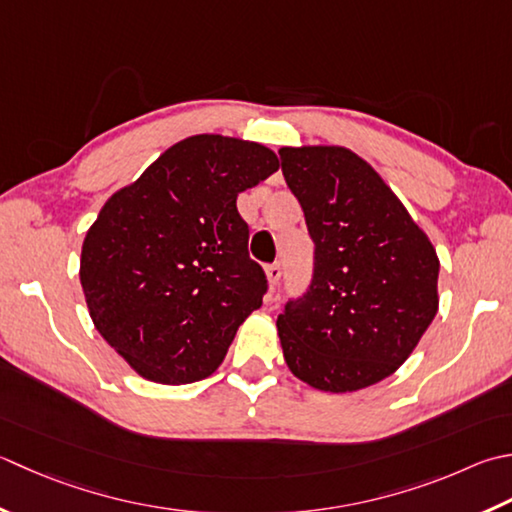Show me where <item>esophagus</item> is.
Masks as SVG:
<instances>
[{
	"mask_svg": "<svg viewBox=\"0 0 512 512\" xmlns=\"http://www.w3.org/2000/svg\"><path fill=\"white\" fill-rule=\"evenodd\" d=\"M266 279H268L270 286H277L279 279H282V264L266 266Z\"/></svg>",
	"mask_w": 512,
	"mask_h": 512,
	"instance_id": "34e87169",
	"label": "esophagus"
}]
</instances>
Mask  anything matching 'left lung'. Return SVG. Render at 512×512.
<instances>
[{
    "mask_svg": "<svg viewBox=\"0 0 512 512\" xmlns=\"http://www.w3.org/2000/svg\"><path fill=\"white\" fill-rule=\"evenodd\" d=\"M315 242L308 293L277 317L284 359L324 393L382 382L413 353L439 308V257L366 159L344 146L279 148Z\"/></svg>",
    "mask_w": 512,
    "mask_h": 512,
    "instance_id": "1",
    "label": "left lung"
}]
</instances>
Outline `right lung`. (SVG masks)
Masks as SVG:
<instances>
[{"label":"right lung","instance_id":"right-lung-1","mask_svg":"<svg viewBox=\"0 0 512 512\" xmlns=\"http://www.w3.org/2000/svg\"><path fill=\"white\" fill-rule=\"evenodd\" d=\"M277 168L264 144L193 135L106 199L79 282L99 335L137 375L170 386L213 375L262 306L266 275L248 257L237 195Z\"/></svg>","mask_w":512,"mask_h":512}]
</instances>
